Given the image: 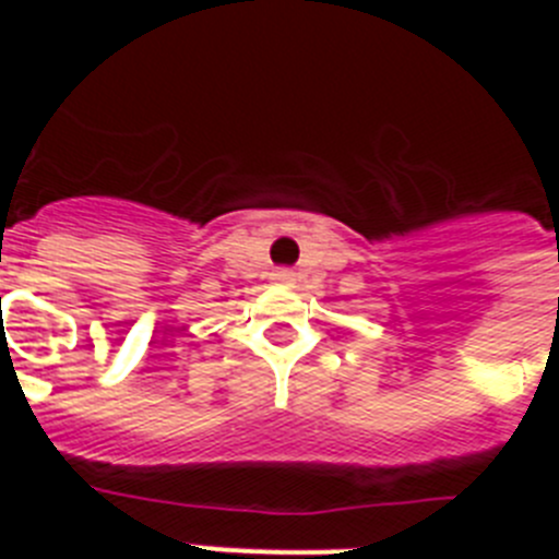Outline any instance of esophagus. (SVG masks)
Masks as SVG:
<instances>
[{
	"mask_svg": "<svg viewBox=\"0 0 559 559\" xmlns=\"http://www.w3.org/2000/svg\"><path fill=\"white\" fill-rule=\"evenodd\" d=\"M274 283L276 285H294L296 274L290 269H280V271H274Z\"/></svg>",
	"mask_w": 559,
	"mask_h": 559,
	"instance_id": "34e87169",
	"label": "esophagus"
}]
</instances>
